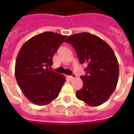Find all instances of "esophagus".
Listing matches in <instances>:
<instances>
[{"mask_svg": "<svg viewBox=\"0 0 134 134\" xmlns=\"http://www.w3.org/2000/svg\"><path fill=\"white\" fill-rule=\"evenodd\" d=\"M68 77H69V79H74L76 77V74H72V75L69 76Z\"/></svg>", "mask_w": 134, "mask_h": 134, "instance_id": "34e87169", "label": "esophagus"}]
</instances>
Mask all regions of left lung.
<instances>
[{
  "mask_svg": "<svg viewBox=\"0 0 134 134\" xmlns=\"http://www.w3.org/2000/svg\"><path fill=\"white\" fill-rule=\"evenodd\" d=\"M65 42L74 47L80 64L87 65L80 76L82 88L76 91L79 100L97 107L106 102L115 89L119 64L112 48L99 37L89 33L70 35Z\"/></svg>",
  "mask_w": 134,
  "mask_h": 134,
  "instance_id": "8db88e82",
  "label": "left lung"
}]
</instances>
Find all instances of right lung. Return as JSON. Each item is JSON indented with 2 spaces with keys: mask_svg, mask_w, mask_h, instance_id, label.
<instances>
[{
  "mask_svg": "<svg viewBox=\"0 0 134 134\" xmlns=\"http://www.w3.org/2000/svg\"><path fill=\"white\" fill-rule=\"evenodd\" d=\"M66 35L43 32L27 40L16 57L15 74L19 86L32 103L45 105L58 96L66 82L63 75L49 70L52 58Z\"/></svg>",
  "mask_w": 134,
  "mask_h": 134,
  "instance_id": "obj_1",
  "label": "right lung"
}]
</instances>
